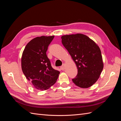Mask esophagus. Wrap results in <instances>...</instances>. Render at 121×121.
<instances>
[{
    "mask_svg": "<svg viewBox=\"0 0 121 121\" xmlns=\"http://www.w3.org/2000/svg\"><path fill=\"white\" fill-rule=\"evenodd\" d=\"M60 69H61V70H64V69H65V64H64L63 65H61V66L60 67Z\"/></svg>",
    "mask_w": 121,
    "mask_h": 121,
    "instance_id": "34e87169",
    "label": "esophagus"
}]
</instances>
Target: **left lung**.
Instances as JSON below:
<instances>
[{"instance_id": "1", "label": "left lung", "mask_w": 121, "mask_h": 121, "mask_svg": "<svg viewBox=\"0 0 121 121\" xmlns=\"http://www.w3.org/2000/svg\"><path fill=\"white\" fill-rule=\"evenodd\" d=\"M61 42L78 69L72 79L76 85L87 88L95 83L104 68L99 47L88 36L76 34L61 36Z\"/></svg>"}]
</instances>
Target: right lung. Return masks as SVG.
Returning a JSON list of instances; mask_svg holds the SVG:
<instances>
[{
	"mask_svg": "<svg viewBox=\"0 0 121 121\" xmlns=\"http://www.w3.org/2000/svg\"><path fill=\"white\" fill-rule=\"evenodd\" d=\"M54 36H41L26 46L21 59L22 69L35 88L45 90L56 82L60 72L52 68L46 52Z\"/></svg>",
	"mask_w": 121,
	"mask_h": 121,
	"instance_id": "right-lung-1",
	"label": "right lung"
}]
</instances>
